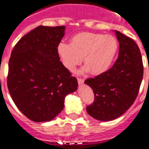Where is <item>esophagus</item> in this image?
<instances>
[{
  "instance_id": "esophagus-1",
  "label": "esophagus",
  "mask_w": 149,
  "mask_h": 149,
  "mask_svg": "<svg viewBox=\"0 0 149 149\" xmlns=\"http://www.w3.org/2000/svg\"><path fill=\"white\" fill-rule=\"evenodd\" d=\"M77 82H78L79 85H81V84H84V80L82 78H77Z\"/></svg>"
}]
</instances>
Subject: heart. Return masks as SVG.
Listing matches in <instances>:
<instances>
[{"mask_svg":"<svg viewBox=\"0 0 149 149\" xmlns=\"http://www.w3.org/2000/svg\"><path fill=\"white\" fill-rule=\"evenodd\" d=\"M119 47L118 40L113 36L84 32L74 36L71 43L60 42L57 52L63 64L68 70H74L84 57L86 66L82 72L91 71L93 74H101L112 65Z\"/></svg>","mask_w":149,"mask_h":149,"instance_id":"heart-1","label":"heart"}]
</instances>
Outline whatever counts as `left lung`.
I'll use <instances>...</instances> for the list:
<instances>
[{"instance_id":"left-lung-1","label":"left lung","mask_w":149,"mask_h":149,"mask_svg":"<svg viewBox=\"0 0 149 149\" xmlns=\"http://www.w3.org/2000/svg\"><path fill=\"white\" fill-rule=\"evenodd\" d=\"M119 42V56L104 73L86 79L95 101L86 107L91 116L111 121L125 113L136 98L143 77V64L139 47L131 38L116 30Z\"/></svg>"}]
</instances>
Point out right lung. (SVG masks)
<instances>
[{"instance_id":"right-lung-1","label":"right lung","mask_w":149,"mask_h":149,"mask_svg":"<svg viewBox=\"0 0 149 149\" xmlns=\"http://www.w3.org/2000/svg\"><path fill=\"white\" fill-rule=\"evenodd\" d=\"M65 26H39L24 36L9 60L7 86L18 110L36 122H49L64 107L77 81L60 61Z\"/></svg>"}]
</instances>
